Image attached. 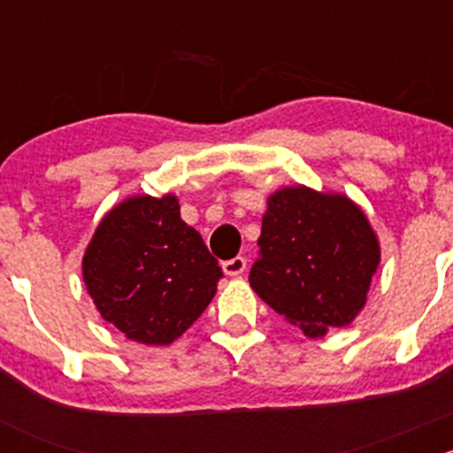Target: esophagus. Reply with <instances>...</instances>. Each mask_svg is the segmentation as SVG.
I'll return each mask as SVG.
<instances>
[{"label": "esophagus", "mask_w": 453, "mask_h": 453, "mask_svg": "<svg viewBox=\"0 0 453 453\" xmlns=\"http://www.w3.org/2000/svg\"><path fill=\"white\" fill-rule=\"evenodd\" d=\"M221 267L223 272H226V276H241V273L248 269V260H245L243 256H234V258L230 260H223Z\"/></svg>", "instance_id": "obj_1"}]
</instances>
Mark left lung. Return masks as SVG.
I'll use <instances>...</instances> for the list:
<instances>
[{"label": "left lung", "mask_w": 453, "mask_h": 453, "mask_svg": "<svg viewBox=\"0 0 453 453\" xmlns=\"http://www.w3.org/2000/svg\"><path fill=\"white\" fill-rule=\"evenodd\" d=\"M250 285L311 340L366 307L381 260L366 212L342 193L285 186L267 197Z\"/></svg>", "instance_id": "left-lung-1"}]
</instances>
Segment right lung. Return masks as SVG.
Listing matches in <instances>:
<instances>
[{"label":"right lung","mask_w":453,"mask_h":453,"mask_svg":"<svg viewBox=\"0 0 453 453\" xmlns=\"http://www.w3.org/2000/svg\"><path fill=\"white\" fill-rule=\"evenodd\" d=\"M221 276L171 193L122 199L100 219L83 254V280L98 313L127 340L146 346H168L184 335Z\"/></svg>","instance_id":"obj_1"}]
</instances>
